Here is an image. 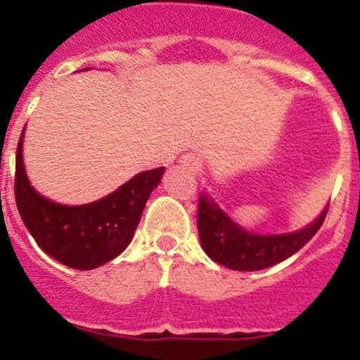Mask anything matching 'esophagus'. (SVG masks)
Here are the masks:
<instances>
[{
	"mask_svg": "<svg viewBox=\"0 0 360 360\" xmlns=\"http://www.w3.org/2000/svg\"><path fill=\"white\" fill-rule=\"evenodd\" d=\"M180 162H182V166L189 167L191 171H200L202 169V158L198 157L196 153H186L182 155V158H180Z\"/></svg>",
	"mask_w": 360,
	"mask_h": 360,
	"instance_id": "esophagus-1",
	"label": "esophagus"
}]
</instances>
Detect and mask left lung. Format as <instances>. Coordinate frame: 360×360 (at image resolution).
I'll use <instances>...</instances> for the list:
<instances>
[{
    "mask_svg": "<svg viewBox=\"0 0 360 360\" xmlns=\"http://www.w3.org/2000/svg\"><path fill=\"white\" fill-rule=\"evenodd\" d=\"M326 212L328 209L298 232L257 236L237 226L209 194L202 193L198 198V233L203 250L214 262L236 271H257L282 262L307 245L321 229Z\"/></svg>",
    "mask_w": 360,
    "mask_h": 360,
    "instance_id": "1",
    "label": "left lung"
}]
</instances>
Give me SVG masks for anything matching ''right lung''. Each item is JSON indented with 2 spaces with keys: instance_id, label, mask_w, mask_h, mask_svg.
I'll return each mask as SVG.
<instances>
[{
  "instance_id": "right-lung-1",
  "label": "right lung",
  "mask_w": 360,
  "mask_h": 360,
  "mask_svg": "<svg viewBox=\"0 0 360 360\" xmlns=\"http://www.w3.org/2000/svg\"><path fill=\"white\" fill-rule=\"evenodd\" d=\"M164 167L143 171L100 202L68 207L35 193L22 166V134L15 153L14 194L22 223L49 257L72 269H94L115 259L134 237Z\"/></svg>"
}]
</instances>
